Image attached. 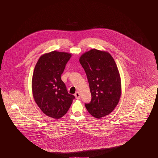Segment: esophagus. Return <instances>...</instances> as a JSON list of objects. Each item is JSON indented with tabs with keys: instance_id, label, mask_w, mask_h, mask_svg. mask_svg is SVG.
<instances>
[{
	"instance_id": "esophagus-1",
	"label": "esophagus",
	"mask_w": 158,
	"mask_h": 158,
	"mask_svg": "<svg viewBox=\"0 0 158 158\" xmlns=\"http://www.w3.org/2000/svg\"><path fill=\"white\" fill-rule=\"evenodd\" d=\"M75 96L76 98L77 99H79L81 98V96H80V94L79 92H76L75 94Z\"/></svg>"
}]
</instances>
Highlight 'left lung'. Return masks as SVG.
<instances>
[{
	"mask_svg": "<svg viewBox=\"0 0 158 158\" xmlns=\"http://www.w3.org/2000/svg\"><path fill=\"white\" fill-rule=\"evenodd\" d=\"M89 85L92 99L85 106L90 115L101 118L117 105L121 93V78L117 64L106 52L92 49L79 59Z\"/></svg>",
	"mask_w": 158,
	"mask_h": 158,
	"instance_id": "left-lung-1",
	"label": "left lung"
}]
</instances>
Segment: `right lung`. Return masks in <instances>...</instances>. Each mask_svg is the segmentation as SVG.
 Returning <instances> with one entry per match:
<instances>
[{
    "label": "right lung",
    "instance_id": "obj_1",
    "mask_svg": "<svg viewBox=\"0 0 158 158\" xmlns=\"http://www.w3.org/2000/svg\"><path fill=\"white\" fill-rule=\"evenodd\" d=\"M70 53L53 51L42 55L34 68L32 79L33 97L46 115L59 119L68 112L75 97L69 94L61 79Z\"/></svg>",
    "mask_w": 158,
    "mask_h": 158
}]
</instances>
